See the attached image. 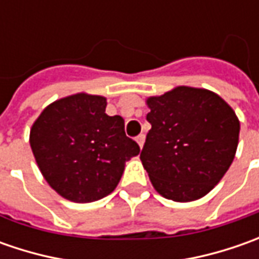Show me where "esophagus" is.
Returning a JSON list of instances; mask_svg holds the SVG:
<instances>
[{"mask_svg":"<svg viewBox=\"0 0 259 259\" xmlns=\"http://www.w3.org/2000/svg\"><path fill=\"white\" fill-rule=\"evenodd\" d=\"M144 141H145V135L141 134L137 137V143L140 145V148H143V145H144Z\"/></svg>","mask_w":259,"mask_h":259,"instance_id":"34e87169","label":"esophagus"}]
</instances>
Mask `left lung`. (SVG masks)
<instances>
[{"instance_id": "left-lung-1", "label": "left lung", "mask_w": 259, "mask_h": 259, "mask_svg": "<svg viewBox=\"0 0 259 259\" xmlns=\"http://www.w3.org/2000/svg\"><path fill=\"white\" fill-rule=\"evenodd\" d=\"M150 112L140 154L154 189L174 202H193L221 182L235 158L239 119L212 91L177 86L147 101Z\"/></svg>"}]
</instances>
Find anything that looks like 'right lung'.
Returning a JSON list of instances; mask_svg holds the SVG:
<instances>
[{
    "instance_id": "right-lung-1",
    "label": "right lung",
    "mask_w": 259,
    "mask_h": 259,
    "mask_svg": "<svg viewBox=\"0 0 259 259\" xmlns=\"http://www.w3.org/2000/svg\"><path fill=\"white\" fill-rule=\"evenodd\" d=\"M106 98L75 94L46 106L30 130L35 163L49 186L75 203L112 193L140 147L124 119L105 114Z\"/></svg>"
}]
</instances>
